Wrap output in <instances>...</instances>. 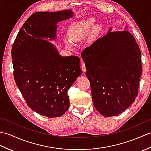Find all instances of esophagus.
<instances>
[{
	"mask_svg": "<svg viewBox=\"0 0 151 151\" xmlns=\"http://www.w3.org/2000/svg\"><path fill=\"white\" fill-rule=\"evenodd\" d=\"M81 68L83 72H86V65L84 62H82L81 63Z\"/></svg>",
	"mask_w": 151,
	"mask_h": 151,
	"instance_id": "obj_1",
	"label": "esophagus"
}]
</instances>
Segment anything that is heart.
I'll return each mask as SVG.
<instances>
[{
    "mask_svg": "<svg viewBox=\"0 0 151 151\" xmlns=\"http://www.w3.org/2000/svg\"><path fill=\"white\" fill-rule=\"evenodd\" d=\"M95 19L91 17L84 21L72 24L68 29V35L70 40L73 43L81 42L90 34L93 28L95 30L99 29V25H95ZM70 41L65 40V43L69 47H71L73 45L71 42L72 41Z\"/></svg>",
    "mask_w": 151,
    "mask_h": 151,
    "instance_id": "b5f03b06",
    "label": "heart"
}]
</instances>
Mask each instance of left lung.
I'll return each instance as SVG.
<instances>
[{
  "instance_id": "8db88e82",
  "label": "left lung",
  "mask_w": 151,
  "mask_h": 151,
  "mask_svg": "<svg viewBox=\"0 0 151 151\" xmlns=\"http://www.w3.org/2000/svg\"><path fill=\"white\" fill-rule=\"evenodd\" d=\"M111 30L81 54L94 106L104 117L120 114L133 103L142 75L141 51L132 35Z\"/></svg>"
}]
</instances>
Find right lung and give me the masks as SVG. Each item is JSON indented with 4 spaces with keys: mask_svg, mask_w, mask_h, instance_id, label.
Instances as JSON below:
<instances>
[{
    "mask_svg": "<svg viewBox=\"0 0 151 151\" xmlns=\"http://www.w3.org/2000/svg\"><path fill=\"white\" fill-rule=\"evenodd\" d=\"M70 9L32 15L19 30L12 49L16 84L28 106L50 118L62 116L69 107V89L81 75L76 56L63 57L43 38H56L57 24L71 18Z\"/></svg>",
    "mask_w": 151,
    "mask_h": 151,
    "instance_id": "right-lung-1",
    "label": "right lung"
}]
</instances>
